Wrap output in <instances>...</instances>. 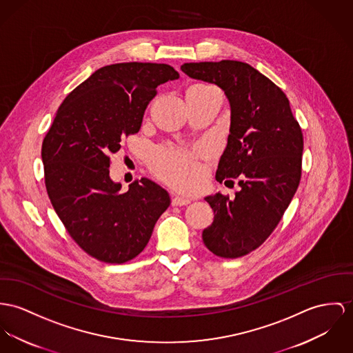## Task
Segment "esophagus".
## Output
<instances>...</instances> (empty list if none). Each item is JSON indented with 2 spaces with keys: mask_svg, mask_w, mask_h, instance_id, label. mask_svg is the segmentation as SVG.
Masks as SVG:
<instances>
[{
  "mask_svg": "<svg viewBox=\"0 0 353 353\" xmlns=\"http://www.w3.org/2000/svg\"><path fill=\"white\" fill-rule=\"evenodd\" d=\"M190 201H192V199L190 197H184V196H179V194L172 197L173 205H187V204H190Z\"/></svg>",
  "mask_w": 353,
  "mask_h": 353,
  "instance_id": "esophagus-1",
  "label": "esophagus"
}]
</instances>
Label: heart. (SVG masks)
Wrapping results in <instances>:
<instances>
[{
  "instance_id": "obj_1",
  "label": "heart",
  "mask_w": 353,
  "mask_h": 353,
  "mask_svg": "<svg viewBox=\"0 0 353 353\" xmlns=\"http://www.w3.org/2000/svg\"><path fill=\"white\" fill-rule=\"evenodd\" d=\"M153 168L165 180L183 190H190L197 176L194 154L181 149H157L153 156Z\"/></svg>"
}]
</instances>
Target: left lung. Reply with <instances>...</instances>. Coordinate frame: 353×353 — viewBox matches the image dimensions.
Wrapping results in <instances>:
<instances>
[{"label": "left lung", "mask_w": 353, "mask_h": 353, "mask_svg": "<svg viewBox=\"0 0 353 353\" xmlns=\"http://www.w3.org/2000/svg\"><path fill=\"white\" fill-rule=\"evenodd\" d=\"M181 71L216 84L230 103V134L216 180H238L241 190L235 199L220 192L205 197L215 216L203 242L217 256L239 258L270 236L299 188L302 132L283 91L250 64L185 63Z\"/></svg>", "instance_id": "obj_1"}]
</instances>
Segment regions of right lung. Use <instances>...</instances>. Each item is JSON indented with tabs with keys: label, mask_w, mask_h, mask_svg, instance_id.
I'll use <instances>...</instances> for the list:
<instances>
[{
	"label": "right lung",
	"mask_w": 353,
	"mask_h": 353,
	"mask_svg": "<svg viewBox=\"0 0 353 353\" xmlns=\"http://www.w3.org/2000/svg\"><path fill=\"white\" fill-rule=\"evenodd\" d=\"M159 63H117L72 90L43 141L46 187L71 238L106 263L128 262L146 247L170 204L168 190L142 177L122 192L110 177V154L138 133L157 87L179 79Z\"/></svg>",
	"instance_id": "add662e5"
}]
</instances>
